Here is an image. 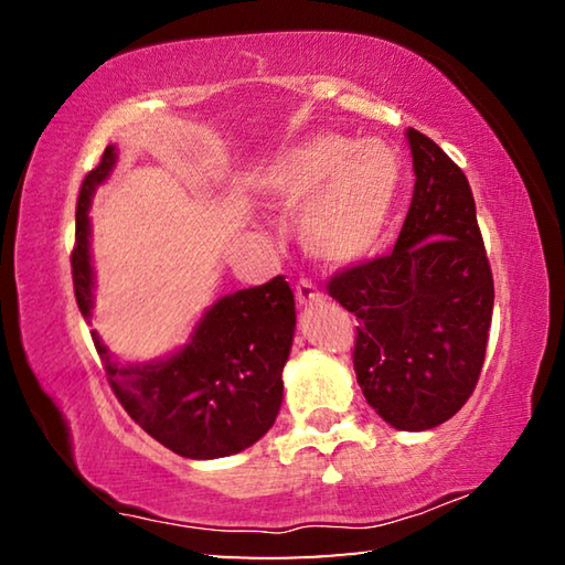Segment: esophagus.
<instances>
[{"label":"esophagus","instance_id":"34e87169","mask_svg":"<svg viewBox=\"0 0 565 565\" xmlns=\"http://www.w3.org/2000/svg\"><path fill=\"white\" fill-rule=\"evenodd\" d=\"M296 301H299L301 306H309V303H317L323 299V294L317 289V284H313L311 279H301L299 284H296Z\"/></svg>","mask_w":565,"mask_h":565}]
</instances>
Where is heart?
I'll return each instance as SVG.
<instances>
[{
	"instance_id": "heart-1",
	"label": "heart",
	"mask_w": 565,
	"mask_h": 565,
	"mask_svg": "<svg viewBox=\"0 0 565 565\" xmlns=\"http://www.w3.org/2000/svg\"><path fill=\"white\" fill-rule=\"evenodd\" d=\"M401 157L379 139L311 134L266 169L262 191L281 212H301V242L323 264L366 259L386 232L401 186Z\"/></svg>"
}]
</instances>
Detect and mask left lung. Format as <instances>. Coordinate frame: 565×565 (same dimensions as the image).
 I'll use <instances>...</instances> for the list:
<instances>
[{"label": "left lung", "instance_id": "1", "mask_svg": "<svg viewBox=\"0 0 565 565\" xmlns=\"http://www.w3.org/2000/svg\"><path fill=\"white\" fill-rule=\"evenodd\" d=\"M414 199L394 252L337 271L331 299L356 317L353 371L369 406L398 431L461 411L481 376L493 276L468 179L416 129Z\"/></svg>", "mask_w": 565, "mask_h": 565}]
</instances>
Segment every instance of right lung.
<instances>
[{"mask_svg":"<svg viewBox=\"0 0 565 565\" xmlns=\"http://www.w3.org/2000/svg\"><path fill=\"white\" fill-rule=\"evenodd\" d=\"M117 161L114 147L82 181L72 248L74 296L92 317L89 204ZM296 327L294 291L284 276L218 299L196 323L191 341L164 361L124 366L92 331L107 381L124 411L184 458H222L244 451L269 431L281 408V371Z\"/></svg>","mask_w":565,"mask_h":565,"instance_id":"1","label":"right lung"}]
</instances>
